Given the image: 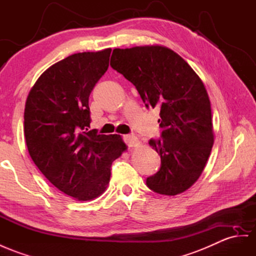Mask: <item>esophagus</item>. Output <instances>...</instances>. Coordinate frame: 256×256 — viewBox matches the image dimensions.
Returning a JSON list of instances; mask_svg holds the SVG:
<instances>
[{
	"instance_id": "esophagus-1",
	"label": "esophagus",
	"mask_w": 256,
	"mask_h": 256,
	"mask_svg": "<svg viewBox=\"0 0 256 256\" xmlns=\"http://www.w3.org/2000/svg\"><path fill=\"white\" fill-rule=\"evenodd\" d=\"M123 140L128 147H135L137 146V144H138V140H137V137L134 135H124Z\"/></svg>"
}]
</instances>
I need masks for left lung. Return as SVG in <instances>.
<instances>
[{
	"instance_id": "1",
	"label": "left lung",
	"mask_w": 256,
	"mask_h": 256,
	"mask_svg": "<svg viewBox=\"0 0 256 256\" xmlns=\"http://www.w3.org/2000/svg\"><path fill=\"white\" fill-rule=\"evenodd\" d=\"M110 66L136 88L147 109L160 108L161 135L149 145L160 170L146 180L152 192L175 196L199 178L213 146L211 104L200 78L164 46L114 48Z\"/></svg>"
}]
</instances>
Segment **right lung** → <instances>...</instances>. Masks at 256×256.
<instances>
[{
  "mask_svg": "<svg viewBox=\"0 0 256 256\" xmlns=\"http://www.w3.org/2000/svg\"><path fill=\"white\" fill-rule=\"evenodd\" d=\"M111 48L68 56L45 70L26 102L24 132L34 164L78 201L100 196L112 162L126 150L120 135L88 130V98L109 67Z\"/></svg>",
  "mask_w": 256,
  "mask_h": 256,
  "instance_id": "obj_1",
  "label": "right lung"
}]
</instances>
